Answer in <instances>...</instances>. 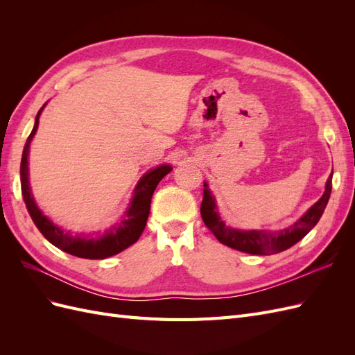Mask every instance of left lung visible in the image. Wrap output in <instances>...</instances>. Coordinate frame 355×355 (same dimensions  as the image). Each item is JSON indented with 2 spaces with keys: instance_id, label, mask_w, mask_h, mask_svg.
Listing matches in <instances>:
<instances>
[{
  "instance_id": "8db88e82",
  "label": "left lung",
  "mask_w": 355,
  "mask_h": 355,
  "mask_svg": "<svg viewBox=\"0 0 355 355\" xmlns=\"http://www.w3.org/2000/svg\"><path fill=\"white\" fill-rule=\"evenodd\" d=\"M331 175L326 182V191L321 198L313 207L297 219L293 225L282 231H263V230H237L225 225L216 210V201L211 196L209 185L204 182V196L201 202V218L206 227L213 232L222 244L231 247V249L240 250L249 254H274L287 250L288 247L295 245L302 240L305 235L313 230L323 214L331 192Z\"/></svg>"
}]
</instances>
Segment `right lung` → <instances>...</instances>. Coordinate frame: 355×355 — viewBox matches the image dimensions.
<instances>
[{"instance_id":"1","label":"right lung","mask_w":355,"mask_h":355,"mask_svg":"<svg viewBox=\"0 0 355 355\" xmlns=\"http://www.w3.org/2000/svg\"><path fill=\"white\" fill-rule=\"evenodd\" d=\"M46 106V105H44ZM44 106L38 111L34 128L28 136V141L24 148L22 163H20V182H22V196L26 204V209L34 220L35 227L40 232L58 249L67 252L72 256L84 257V259H105V257L114 256L125 250L127 247L135 244L139 237H141L145 225L149 216V207H151V198L159 180L171 171V166H159L142 176L137 182V185L133 191V198L130 206L125 210L121 220H118L116 225L106 230L105 232H98L96 235H71L69 232L63 231L58 225L53 223L47 216L42 214L38 209L37 202L32 196L29 187V173H28V155H29V145L32 137H34L40 115L44 110Z\"/></svg>"}]
</instances>
